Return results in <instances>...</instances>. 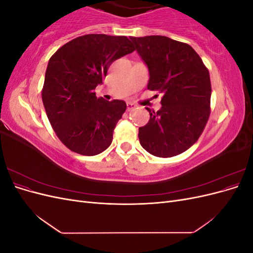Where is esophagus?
<instances>
[{
  "label": "esophagus",
  "instance_id": "esophagus-1",
  "mask_svg": "<svg viewBox=\"0 0 253 253\" xmlns=\"http://www.w3.org/2000/svg\"><path fill=\"white\" fill-rule=\"evenodd\" d=\"M134 109H136V104H134V103H132V102H127V103H126V110H127L128 112L134 110Z\"/></svg>",
  "mask_w": 253,
  "mask_h": 253
}]
</instances>
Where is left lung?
Masks as SVG:
<instances>
[{
	"label": "left lung",
	"mask_w": 253,
	"mask_h": 253,
	"mask_svg": "<svg viewBox=\"0 0 253 253\" xmlns=\"http://www.w3.org/2000/svg\"><path fill=\"white\" fill-rule=\"evenodd\" d=\"M149 71L148 89L163 94L162 109L139 127V142L150 154L172 157L200 138L210 115V75L190 45L165 36L131 37Z\"/></svg>",
	"instance_id": "1"
}]
</instances>
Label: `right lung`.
<instances>
[{"mask_svg": "<svg viewBox=\"0 0 253 253\" xmlns=\"http://www.w3.org/2000/svg\"><path fill=\"white\" fill-rule=\"evenodd\" d=\"M132 51L125 36L91 34L64 44L49 59L42 100L53 131L73 152L94 156L110 147L126 104L97 98L94 89L114 61Z\"/></svg>", "mask_w": 253, "mask_h": 253, "instance_id": "add662e5", "label": "right lung"}]
</instances>
